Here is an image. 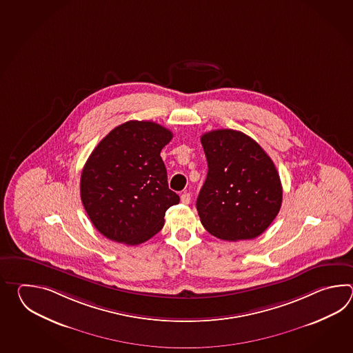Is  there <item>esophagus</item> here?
Segmentation results:
<instances>
[{
  "mask_svg": "<svg viewBox=\"0 0 353 353\" xmlns=\"http://www.w3.org/2000/svg\"><path fill=\"white\" fill-rule=\"evenodd\" d=\"M180 201L183 204H189L190 203V194L189 193H184V194H181L180 196Z\"/></svg>",
  "mask_w": 353,
  "mask_h": 353,
  "instance_id": "34e87169",
  "label": "esophagus"
}]
</instances>
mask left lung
<instances>
[{
  "label": "left lung",
  "mask_w": 353,
  "mask_h": 353,
  "mask_svg": "<svg viewBox=\"0 0 353 353\" xmlns=\"http://www.w3.org/2000/svg\"><path fill=\"white\" fill-rule=\"evenodd\" d=\"M208 173L196 198L203 227L221 240H252L271 225L283 187L270 157L250 136L214 130L201 137Z\"/></svg>",
  "instance_id": "8db88e82"
}]
</instances>
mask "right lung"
<instances>
[{"mask_svg": "<svg viewBox=\"0 0 353 353\" xmlns=\"http://www.w3.org/2000/svg\"><path fill=\"white\" fill-rule=\"evenodd\" d=\"M172 139V131L159 123L128 121L92 151L81 176V199L108 240L143 243L163 228L166 210L179 203L160 157Z\"/></svg>", "mask_w": 353, "mask_h": 353, "instance_id": "1", "label": "right lung"}]
</instances>
